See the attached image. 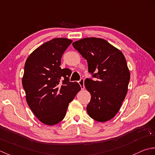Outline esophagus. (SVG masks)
Returning <instances> with one entry per match:
<instances>
[{
  "label": "esophagus",
  "mask_w": 155,
  "mask_h": 155,
  "mask_svg": "<svg viewBox=\"0 0 155 155\" xmlns=\"http://www.w3.org/2000/svg\"><path fill=\"white\" fill-rule=\"evenodd\" d=\"M78 83L80 84L81 90H84V78L80 79V80L78 81Z\"/></svg>",
  "instance_id": "34e87169"
}]
</instances>
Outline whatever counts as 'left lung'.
I'll list each match as a JSON object with an SVG mask.
<instances>
[{
    "label": "left lung",
    "instance_id": "1",
    "mask_svg": "<svg viewBox=\"0 0 155 155\" xmlns=\"http://www.w3.org/2000/svg\"><path fill=\"white\" fill-rule=\"evenodd\" d=\"M87 60L91 78L85 86L91 94L87 114L95 120L104 122L116 116L128 91L130 71L123 53L100 38L87 37L72 43Z\"/></svg>",
    "mask_w": 155,
    "mask_h": 155
}]
</instances>
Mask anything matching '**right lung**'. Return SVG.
<instances>
[{"instance_id":"right-lung-1","label":"right lung","mask_w":155,"mask_h":155,"mask_svg":"<svg viewBox=\"0 0 155 155\" xmlns=\"http://www.w3.org/2000/svg\"><path fill=\"white\" fill-rule=\"evenodd\" d=\"M71 43L66 38H55L37 48L25 62L22 84L27 102L47 125L64 118L69 103L81 89L78 82L69 81L70 69L59 67L62 55Z\"/></svg>"}]
</instances>
